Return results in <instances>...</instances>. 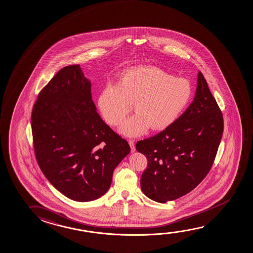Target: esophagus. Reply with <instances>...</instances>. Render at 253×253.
<instances>
[{
    "instance_id": "obj_1",
    "label": "esophagus",
    "mask_w": 253,
    "mask_h": 253,
    "mask_svg": "<svg viewBox=\"0 0 253 253\" xmlns=\"http://www.w3.org/2000/svg\"><path fill=\"white\" fill-rule=\"evenodd\" d=\"M128 144H129V146H130L132 152H135V151H136V147H135L134 141H133V140H129V141H128Z\"/></svg>"
}]
</instances>
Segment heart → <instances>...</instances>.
Returning a JSON list of instances; mask_svg holds the SVG:
<instances>
[{
    "label": "heart",
    "instance_id": "b5f03b06",
    "mask_svg": "<svg viewBox=\"0 0 253 253\" xmlns=\"http://www.w3.org/2000/svg\"><path fill=\"white\" fill-rule=\"evenodd\" d=\"M192 96L191 83L175 78L155 67L128 70L118 85L110 84L99 96L98 105L109 125H120L132 109L136 114L127 118L120 131L127 136L162 130L172 125L183 113Z\"/></svg>",
    "mask_w": 253,
    "mask_h": 253
}]
</instances>
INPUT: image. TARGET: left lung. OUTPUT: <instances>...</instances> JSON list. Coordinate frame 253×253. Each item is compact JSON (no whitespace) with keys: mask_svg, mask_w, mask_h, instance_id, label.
Listing matches in <instances>:
<instances>
[{"mask_svg":"<svg viewBox=\"0 0 253 253\" xmlns=\"http://www.w3.org/2000/svg\"><path fill=\"white\" fill-rule=\"evenodd\" d=\"M223 131V114L199 71L194 100L172 125L137 142L146 156L141 189L148 198L166 203L192 191L211 168Z\"/></svg>","mask_w":253,"mask_h":253,"instance_id":"1","label":"left lung"}]
</instances>
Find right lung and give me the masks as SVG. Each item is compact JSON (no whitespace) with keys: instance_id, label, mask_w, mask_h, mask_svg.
<instances>
[{"instance_id":"obj_1","label":"right lung","mask_w":253,"mask_h":253,"mask_svg":"<svg viewBox=\"0 0 253 253\" xmlns=\"http://www.w3.org/2000/svg\"><path fill=\"white\" fill-rule=\"evenodd\" d=\"M31 128L44 176L67 198L88 202L110 189L114 169L130 152L96 112L80 65L59 70L39 93Z\"/></svg>"}]
</instances>
